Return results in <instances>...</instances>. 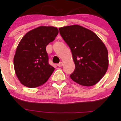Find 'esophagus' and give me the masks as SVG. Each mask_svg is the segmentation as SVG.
Returning <instances> with one entry per match:
<instances>
[{"instance_id":"obj_1","label":"esophagus","mask_w":121,"mask_h":121,"mask_svg":"<svg viewBox=\"0 0 121 121\" xmlns=\"http://www.w3.org/2000/svg\"><path fill=\"white\" fill-rule=\"evenodd\" d=\"M57 65H58V67H61L62 65H63V63H62V62H60L58 64H57Z\"/></svg>"}]
</instances>
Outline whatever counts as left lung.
<instances>
[{"mask_svg":"<svg viewBox=\"0 0 121 121\" xmlns=\"http://www.w3.org/2000/svg\"><path fill=\"white\" fill-rule=\"evenodd\" d=\"M60 34L70 48L75 68L72 80L83 86L95 85L108 67V50L95 33L79 25L59 28Z\"/></svg>","mask_w":121,"mask_h":121,"instance_id":"8db88e82","label":"left lung"}]
</instances>
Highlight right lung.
Returning <instances> with one entry per match:
<instances>
[{
	"label": "right lung",
	"mask_w": 121,
	"mask_h": 121,
	"mask_svg": "<svg viewBox=\"0 0 121 121\" xmlns=\"http://www.w3.org/2000/svg\"><path fill=\"white\" fill-rule=\"evenodd\" d=\"M58 33L57 28L40 26L27 33L19 43L13 60L14 70L23 85L36 88L48 80L54 68L48 63L46 46Z\"/></svg>",
	"instance_id": "add662e5"
}]
</instances>
